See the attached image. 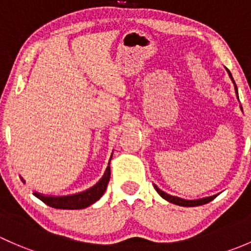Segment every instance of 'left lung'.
Segmentation results:
<instances>
[{
	"instance_id": "8db88e82",
	"label": "left lung",
	"mask_w": 251,
	"mask_h": 251,
	"mask_svg": "<svg viewBox=\"0 0 251 251\" xmlns=\"http://www.w3.org/2000/svg\"><path fill=\"white\" fill-rule=\"evenodd\" d=\"M226 70H227V72H228V75H229V77H231V80L233 81V83H234V90H235V93H237V98H238V100H239V97H238V88H237V85H235V82H234L233 77H232L231 73H229V70H228V69H226ZM240 109H242V107H240ZM242 110H243V109H242ZM154 188H155L156 192H158V193L160 194V196L163 197V198L165 199V201H168L169 203H173V204L179 205V206H188V207H191V206H199V205L206 204V203H209V201H214V199L217 197V194H215V196L206 197V198L194 199V201H188V199H182V198H178V197L170 196V194L165 193V192H164V191H161V189H159L158 187L155 186V184H154Z\"/></svg>"
}]
</instances>
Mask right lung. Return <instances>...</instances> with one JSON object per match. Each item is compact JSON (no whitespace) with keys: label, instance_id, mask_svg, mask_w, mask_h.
Instances as JSON below:
<instances>
[{"label":"right lung","instance_id":"right-lung-1","mask_svg":"<svg viewBox=\"0 0 251 251\" xmlns=\"http://www.w3.org/2000/svg\"><path fill=\"white\" fill-rule=\"evenodd\" d=\"M111 156L102 178H100L95 186L91 187V188L80 192V193L69 194V196H45V194L39 193V192H34V196L36 197V198H39L40 201H44L45 204H47L48 206L55 207V209L78 210L90 206V205L96 203V201L104 194L105 189H107L108 182H109L110 178L109 164L111 160ZM22 181L25 183V181L23 178Z\"/></svg>","mask_w":251,"mask_h":251}]
</instances>
